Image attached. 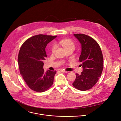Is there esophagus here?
<instances>
[{
    "mask_svg": "<svg viewBox=\"0 0 121 121\" xmlns=\"http://www.w3.org/2000/svg\"><path fill=\"white\" fill-rule=\"evenodd\" d=\"M60 71L61 72H63V73H68V72H67V71H65V70H60Z\"/></svg>",
    "mask_w": 121,
    "mask_h": 121,
    "instance_id": "obj_1",
    "label": "esophagus"
}]
</instances>
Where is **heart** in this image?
<instances>
[{"label": "heart", "mask_w": 121, "mask_h": 121, "mask_svg": "<svg viewBox=\"0 0 121 121\" xmlns=\"http://www.w3.org/2000/svg\"><path fill=\"white\" fill-rule=\"evenodd\" d=\"M60 44L65 49H67V48H74V44L73 42L71 40L69 39H63L62 40H60ZM56 45L55 44L53 45L51 51L52 52H54L55 51L56 48Z\"/></svg>", "instance_id": "heart-1"}]
</instances>
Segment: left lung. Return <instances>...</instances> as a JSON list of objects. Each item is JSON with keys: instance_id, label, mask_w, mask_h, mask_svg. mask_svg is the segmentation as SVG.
<instances>
[{"instance_id": "left-lung-1", "label": "left lung", "mask_w": 121, "mask_h": 121, "mask_svg": "<svg viewBox=\"0 0 121 121\" xmlns=\"http://www.w3.org/2000/svg\"><path fill=\"white\" fill-rule=\"evenodd\" d=\"M73 35L81 45V53L79 61L83 70L81 74L76 73L73 83L76 89L86 91L91 88L97 83L103 68V58L101 48L93 38L82 34Z\"/></svg>"}]
</instances>
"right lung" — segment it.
<instances>
[{"instance_id": "add662e5", "label": "right lung", "mask_w": 121, "mask_h": 121, "mask_svg": "<svg viewBox=\"0 0 121 121\" xmlns=\"http://www.w3.org/2000/svg\"><path fill=\"white\" fill-rule=\"evenodd\" d=\"M56 37L45 35L33 36L26 40L20 49L18 63L20 73L29 87L36 92H44L53 85L56 71L48 70L45 72L43 60L47 57V44Z\"/></svg>"}]
</instances>
